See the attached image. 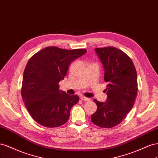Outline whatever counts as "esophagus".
I'll return each mask as SVG.
<instances>
[{"label": "esophagus", "mask_w": 158, "mask_h": 158, "mask_svg": "<svg viewBox=\"0 0 158 158\" xmlns=\"http://www.w3.org/2000/svg\"><path fill=\"white\" fill-rule=\"evenodd\" d=\"M81 100L83 101H89L90 100L89 98L85 97H81Z\"/></svg>", "instance_id": "1"}]
</instances>
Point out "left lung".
<instances>
[{"label":"left lung","mask_w":158,"mask_h":158,"mask_svg":"<svg viewBox=\"0 0 158 158\" xmlns=\"http://www.w3.org/2000/svg\"><path fill=\"white\" fill-rule=\"evenodd\" d=\"M95 52L105 69L107 99L105 102L94 99L97 109L91 121L110 128L120 124L134 106L138 92L136 70L130 57L118 48H95Z\"/></svg>","instance_id":"obj_1"}]
</instances>
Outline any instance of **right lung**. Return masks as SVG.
Returning <instances> with one entry per match:
<instances>
[{
    "mask_svg": "<svg viewBox=\"0 0 158 158\" xmlns=\"http://www.w3.org/2000/svg\"><path fill=\"white\" fill-rule=\"evenodd\" d=\"M86 52L85 49L49 46L30 57L24 71L21 94L26 109L39 124L56 128L68 120L71 107L79 97L60 91L58 83L71 63Z\"/></svg>",
    "mask_w": 158,
    "mask_h": 158,
    "instance_id": "1",
    "label": "right lung"
}]
</instances>
